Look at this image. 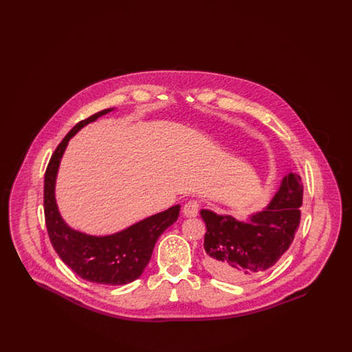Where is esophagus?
Here are the masks:
<instances>
[{
	"mask_svg": "<svg viewBox=\"0 0 352 352\" xmlns=\"http://www.w3.org/2000/svg\"><path fill=\"white\" fill-rule=\"evenodd\" d=\"M199 212V203L197 201H188L184 203V214L186 217H197Z\"/></svg>",
	"mask_w": 352,
	"mask_h": 352,
	"instance_id": "obj_1",
	"label": "esophagus"
}]
</instances>
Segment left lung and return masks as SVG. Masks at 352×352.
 I'll return each mask as SVG.
<instances>
[{
  "mask_svg": "<svg viewBox=\"0 0 352 352\" xmlns=\"http://www.w3.org/2000/svg\"><path fill=\"white\" fill-rule=\"evenodd\" d=\"M302 198L301 177L290 173L284 177L268 207L247 221L201 210L207 227V270L220 280L243 283L273 267L289 250L298 230Z\"/></svg>",
  "mask_w": 352,
  "mask_h": 352,
  "instance_id": "left-lung-1",
  "label": "left lung"
}]
</instances>
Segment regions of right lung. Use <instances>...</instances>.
Returning a JSON list of instances; mask_svg holds the SVG:
<instances>
[{
	"label": "right lung",
	"instance_id": "right-lung-1",
	"mask_svg": "<svg viewBox=\"0 0 352 352\" xmlns=\"http://www.w3.org/2000/svg\"><path fill=\"white\" fill-rule=\"evenodd\" d=\"M100 111L78 122L52 153L45 173L43 207L51 244L62 261L83 280L104 285H125L137 280L151 260L157 239L179 217L181 206L144 219L126 230L109 236H91L69 228L55 201L56 173L69 138L84 125L107 115Z\"/></svg>",
	"mask_w": 352,
	"mask_h": 352
}]
</instances>
